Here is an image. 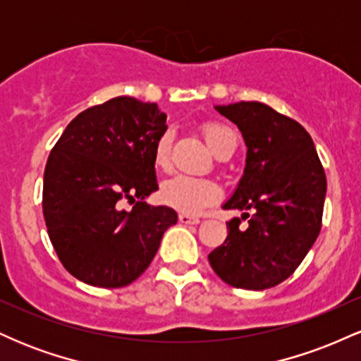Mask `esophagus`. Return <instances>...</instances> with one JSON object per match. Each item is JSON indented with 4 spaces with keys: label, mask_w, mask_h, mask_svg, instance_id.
Wrapping results in <instances>:
<instances>
[{
    "label": "esophagus",
    "mask_w": 361,
    "mask_h": 361,
    "mask_svg": "<svg viewBox=\"0 0 361 361\" xmlns=\"http://www.w3.org/2000/svg\"><path fill=\"white\" fill-rule=\"evenodd\" d=\"M178 221H180L181 224H186V226H192V224L200 222V219H198L197 215H190V214L181 212L180 215H178Z\"/></svg>",
    "instance_id": "1"
}]
</instances>
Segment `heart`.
I'll return each instance as SVG.
<instances>
[{"mask_svg":"<svg viewBox=\"0 0 361 361\" xmlns=\"http://www.w3.org/2000/svg\"><path fill=\"white\" fill-rule=\"evenodd\" d=\"M202 134L212 149L215 156H233L238 146L235 132L229 126L221 122H204L200 126ZM175 134L171 128H164L157 135L154 149H152V161L154 166L161 171L171 169V151ZM221 195V190L215 181L207 178H192L185 175H178L164 181L159 190V198L164 205L181 210V212H198L204 207L214 204Z\"/></svg>","mask_w":361,"mask_h":361,"instance_id":"1","label":"heart"}]
</instances>
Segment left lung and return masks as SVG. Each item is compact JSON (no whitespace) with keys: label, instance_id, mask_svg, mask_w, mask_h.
Listing matches in <instances>:
<instances>
[{"label":"left lung","instance_id":"obj_1","mask_svg":"<svg viewBox=\"0 0 361 361\" xmlns=\"http://www.w3.org/2000/svg\"><path fill=\"white\" fill-rule=\"evenodd\" d=\"M215 109L246 140L244 175L224 209L244 210L248 226L238 217L227 222L226 241L209 263L231 287L271 288L297 270L321 233L324 168L309 132L271 106L239 102Z\"/></svg>","mask_w":361,"mask_h":361}]
</instances>
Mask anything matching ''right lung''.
Masks as SVG:
<instances>
[{"label":"right lung","instance_id":"right-lung-1","mask_svg":"<svg viewBox=\"0 0 361 361\" xmlns=\"http://www.w3.org/2000/svg\"><path fill=\"white\" fill-rule=\"evenodd\" d=\"M164 128L156 103L117 97L81 111L52 147L44 219L62 267L78 280L102 288L132 283L176 224L175 210L144 202L157 190L152 149ZM126 201L132 211L121 209Z\"/></svg>","mask_w":361,"mask_h":361}]
</instances>
